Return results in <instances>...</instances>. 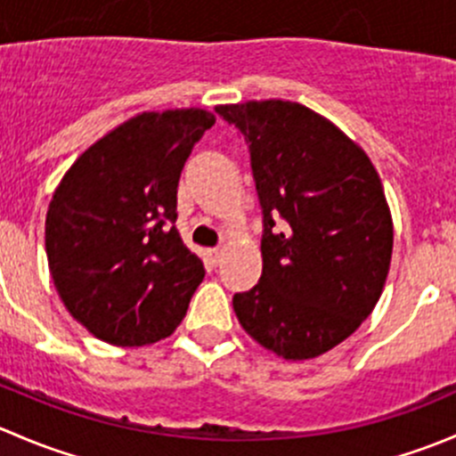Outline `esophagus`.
Wrapping results in <instances>:
<instances>
[{"instance_id": "esophagus-1", "label": "esophagus", "mask_w": 456, "mask_h": 456, "mask_svg": "<svg viewBox=\"0 0 456 456\" xmlns=\"http://www.w3.org/2000/svg\"><path fill=\"white\" fill-rule=\"evenodd\" d=\"M220 257H223V249H218V247H216V249H209V260L214 262V265H218Z\"/></svg>"}]
</instances>
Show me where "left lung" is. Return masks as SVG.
I'll return each instance as SVG.
<instances>
[{"label": "left lung", "mask_w": 456, "mask_h": 456, "mask_svg": "<svg viewBox=\"0 0 456 456\" xmlns=\"http://www.w3.org/2000/svg\"><path fill=\"white\" fill-rule=\"evenodd\" d=\"M216 112L249 145L262 207V275L233 296V311L275 355L314 360L355 333L384 291V187L366 151L305 105L247 101Z\"/></svg>", "instance_id": "1"}]
</instances>
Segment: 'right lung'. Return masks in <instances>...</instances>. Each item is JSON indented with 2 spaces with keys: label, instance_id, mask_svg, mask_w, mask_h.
<instances>
[{
  "label": "right lung",
  "instance_id": "right-lung-1",
  "mask_svg": "<svg viewBox=\"0 0 456 456\" xmlns=\"http://www.w3.org/2000/svg\"><path fill=\"white\" fill-rule=\"evenodd\" d=\"M214 123L199 108L142 112L87 147L54 190L45 216L50 273L94 338L145 346L185 317L205 266L174 227L176 191Z\"/></svg>",
  "mask_w": 456,
  "mask_h": 456
}]
</instances>
